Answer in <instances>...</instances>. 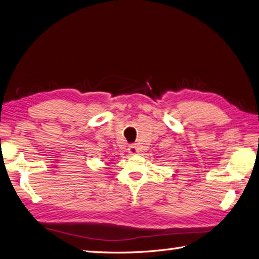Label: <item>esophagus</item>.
Here are the masks:
<instances>
[{"label":"esophagus","mask_w":259,"mask_h":259,"mask_svg":"<svg viewBox=\"0 0 259 259\" xmlns=\"http://www.w3.org/2000/svg\"><path fill=\"white\" fill-rule=\"evenodd\" d=\"M127 151H128L130 155H136L137 153H139V147H137L136 145H131Z\"/></svg>","instance_id":"1"}]
</instances>
